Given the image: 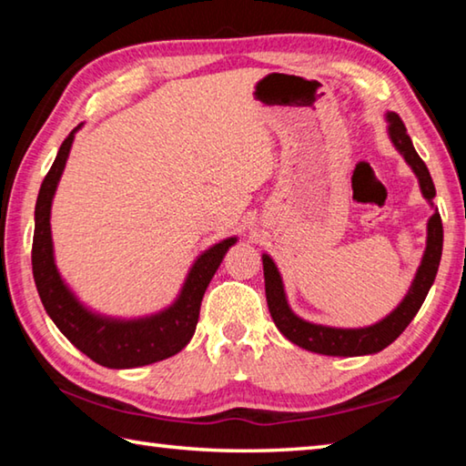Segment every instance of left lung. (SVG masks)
Segmentation results:
<instances>
[{
	"mask_svg": "<svg viewBox=\"0 0 466 466\" xmlns=\"http://www.w3.org/2000/svg\"><path fill=\"white\" fill-rule=\"evenodd\" d=\"M386 123H389V137L397 152L405 157V162L415 172L420 180L421 195L428 199L433 208V197H436V187L430 177V170L425 162L415 152L411 137L407 136V129L397 113H386ZM441 242H444V230H441V218L438 208H433V214L428 219V240H425V250L421 263L417 267V273L411 281V288L400 299V304L390 314H386L382 320L374 322L370 327L360 329H339L317 325L299 319L298 314L289 309L286 289H283L281 275L278 265L273 263L269 255H263V273H265V296L267 306H269L271 319L275 327L281 330V335L289 339L302 350H309L322 356H339V358H353V356H370V353L382 351L389 347L407 329L409 322L420 312L421 304L428 291L436 279L440 258H441Z\"/></svg>",
	"mask_w": 466,
	"mask_h": 466,
	"instance_id": "obj_1",
	"label": "left lung"
}]
</instances>
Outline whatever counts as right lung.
Here are the masks:
<instances>
[{"instance_id":"obj_1","label":"right lung","mask_w":466,"mask_h":466,"mask_svg":"<svg viewBox=\"0 0 466 466\" xmlns=\"http://www.w3.org/2000/svg\"><path fill=\"white\" fill-rule=\"evenodd\" d=\"M63 141L57 157L38 191L35 208V238H33V275L46 314L57 329L100 366L123 370L147 366L154 361L172 358L191 341L205 289L226 257L228 248L236 244V236L203 250L188 269L180 294L168 309L139 319H115L90 310L66 281L55 265L51 236V205L59 178L66 168L77 129Z\"/></svg>"}]
</instances>
